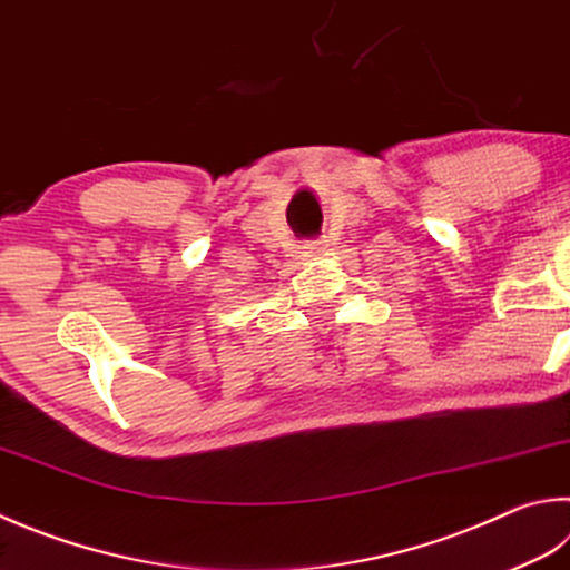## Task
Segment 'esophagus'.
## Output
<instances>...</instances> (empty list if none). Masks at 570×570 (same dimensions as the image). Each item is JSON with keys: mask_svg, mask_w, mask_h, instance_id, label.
I'll return each mask as SVG.
<instances>
[{"mask_svg": "<svg viewBox=\"0 0 570 570\" xmlns=\"http://www.w3.org/2000/svg\"><path fill=\"white\" fill-rule=\"evenodd\" d=\"M309 253H313V250H320V248H315V245H309V248H307Z\"/></svg>", "mask_w": 570, "mask_h": 570, "instance_id": "esophagus-1", "label": "esophagus"}]
</instances>
